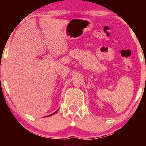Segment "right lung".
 I'll return each instance as SVG.
<instances>
[{
	"mask_svg": "<svg viewBox=\"0 0 146 146\" xmlns=\"http://www.w3.org/2000/svg\"><path fill=\"white\" fill-rule=\"evenodd\" d=\"M56 112H54V113H52V114H50V115H48V116H50V115H53V114H54V113H56Z\"/></svg>",
	"mask_w": 146,
	"mask_h": 146,
	"instance_id": "add662e5",
	"label": "right lung"
}]
</instances>
